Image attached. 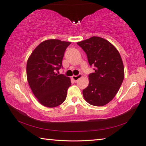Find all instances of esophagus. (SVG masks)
<instances>
[{"instance_id":"1","label":"esophagus","mask_w":146,"mask_h":146,"mask_svg":"<svg viewBox=\"0 0 146 146\" xmlns=\"http://www.w3.org/2000/svg\"><path fill=\"white\" fill-rule=\"evenodd\" d=\"M82 76V74H79V75H78L72 76V78H73V80H74V81H77L78 79L80 78Z\"/></svg>"}]
</instances>
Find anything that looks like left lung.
Here are the masks:
<instances>
[{"label":"left lung","instance_id":"1","mask_svg":"<svg viewBox=\"0 0 146 146\" xmlns=\"http://www.w3.org/2000/svg\"><path fill=\"white\" fill-rule=\"evenodd\" d=\"M85 51L94 73L89 75V85L82 91L91 105L103 106L117 95L124 78V68L119 52L106 39L92 36L77 42Z\"/></svg>","mask_w":146,"mask_h":146}]
</instances>
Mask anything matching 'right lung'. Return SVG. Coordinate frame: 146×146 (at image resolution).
I'll use <instances>...</instances> for the list:
<instances>
[{"mask_svg": "<svg viewBox=\"0 0 146 146\" xmlns=\"http://www.w3.org/2000/svg\"><path fill=\"white\" fill-rule=\"evenodd\" d=\"M70 42L50 39L34 49L27 62L26 74L32 92L38 102L47 108L62 104L71 85L70 78L58 75Z\"/></svg>", "mask_w": 146, "mask_h": 146, "instance_id": "right-lung-1", "label": "right lung"}]
</instances>
